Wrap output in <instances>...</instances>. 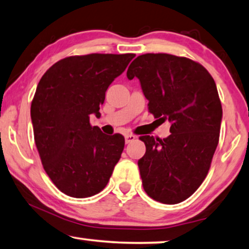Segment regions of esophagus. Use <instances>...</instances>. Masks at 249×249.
I'll return each mask as SVG.
<instances>
[{
    "label": "esophagus",
    "mask_w": 249,
    "mask_h": 249,
    "mask_svg": "<svg viewBox=\"0 0 249 249\" xmlns=\"http://www.w3.org/2000/svg\"><path fill=\"white\" fill-rule=\"evenodd\" d=\"M124 139H125V143H130L136 139V136L132 135V133H127V135H124Z\"/></svg>",
    "instance_id": "esophagus-1"
}]
</instances>
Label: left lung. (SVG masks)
Segmentation results:
<instances>
[{"label": "left lung", "instance_id": "obj_1", "mask_svg": "<svg viewBox=\"0 0 249 249\" xmlns=\"http://www.w3.org/2000/svg\"><path fill=\"white\" fill-rule=\"evenodd\" d=\"M148 110L171 122V135L142 136L146 153L138 160L145 192L165 204L190 197L208 175L219 142L222 107L213 78L202 65L169 53H145L130 64Z\"/></svg>", "mask_w": 249, "mask_h": 249}]
</instances>
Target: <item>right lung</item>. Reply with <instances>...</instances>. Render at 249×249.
Returning <instances> with one entry per match:
<instances>
[{
  "mask_svg": "<svg viewBox=\"0 0 249 249\" xmlns=\"http://www.w3.org/2000/svg\"><path fill=\"white\" fill-rule=\"evenodd\" d=\"M135 53H89L60 59L42 75L31 102L35 142L57 189L71 197L95 196L107 186L124 138L92 127L89 116Z\"/></svg>",
  "mask_w": 249,
  "mask_h": 249,
  "instance_id": "right-lung-1",
  "label": "right lung"
}]
</instances>
